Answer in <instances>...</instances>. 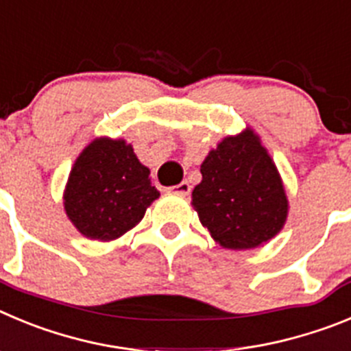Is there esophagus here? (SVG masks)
<instances>
[{
    "instance_id": "1",
    "label": "esophagus",
    "mask_w": 351,
    "mask_h": 351,
    "mask_svg": "<svg viewBox=\"0 0 351 351\" xmlns=\"http://www.w3.org/2000/svg\"><path fill=\"white\" fill-rule=\"evenodd\" d=\"M169 191L180 195H187L189 192H191V185H189V182H180L175 187H169Z\"/></svg>"
}]
</instances>
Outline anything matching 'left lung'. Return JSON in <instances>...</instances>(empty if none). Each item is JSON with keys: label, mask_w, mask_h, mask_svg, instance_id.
<instances>
[{"label": "left lung", "mask_w": 351, "mask_h": 351, "mask_svg": "<svg viewBox=\"0 0 351 351\" xmlns=\"http://www.w3.org/2000/svg\"><path fill=\"white\" fill-rule=\"evenodd\" d=\"M201 175L192 204L223 248H255L280 232L289 210L285 189L254 131L220 141L201 164Z\"/></svg>", "instance_id": "left-lung-1"}]
</instances>
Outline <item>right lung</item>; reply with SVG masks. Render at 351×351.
<instances>
[{
    "label": "right lung",
    "instance_id": "right-lung-1",
    "mask_svg": "<svg viewBox=\"0 0 351 351\" xmlns=\"http://www.w3.org/2000/svg\"><path fill=\"white\" fill-rule=\"evenodd\" d=\"M150 171L124 140L99 138L75 162L64 192V210L82 234L110 241L136 226L159 197Z\"/></svg>",
    "mask_w": 351,
    "mask_h": 351
}]
</instances>
